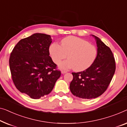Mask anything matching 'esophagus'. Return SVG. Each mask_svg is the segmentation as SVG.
Listing matches in <instances>:
<instances>
[{"mask_svg":"<svg viewBox=\"0 0 127 127\" xmlns=\"http://www.w3.org/2000/svg\"><path fill=\"white\" fill-rule=\"evenodd\" d=\"M67 71H64V70H62V73H63V74H64V73H67Z\"/></svg>","mask_w":127,"mask_h":127,"instance_id":"esophagus-1","label":"esophagus"}]
</instances>
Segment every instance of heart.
Returning <instances> with one entry per match:
<instances>
[{"label":"heart","mask_w":127,"mask_h":127,"mask_svg":"<svg viewBox=\"0 0 127 127\" xmlns=\"http://www.w3.org/2000/svg\"><path fill=\"white\" fill-rule=\"evenodd\" d=\"M49 52L53 62L59 63L67 58V60L59 64L60 68H74L83 71L90 67L95 61L97 50L94 45L80 37L69 36L62 40L61 45L53 43L49 47Z\"/></svg>","instance_id":"b5f03b06"}]
</instances>
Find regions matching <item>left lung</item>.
<instances>
[{"label":"left lung","instance_id":"left-lung-1","mask_svg":"<svg viewBox=\"0 0 127 127\" xmlns=\"http://www.w3.org/2000/svg\"><path fill=\"white\" fill-rule=\"evenodd\" d=\"M92 36L97 47L95 61L85 71L72 73L73 77L69 86L73 95L84 99L101 95L110 84L116 69L115 60L111 49L99 37Z\"/></svg>","mask_w":127,"mask_h":127}]
</instances>
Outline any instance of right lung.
<instances>
[{
  "label": "right lung",
  "instance_id": "add662e5",
  "mask_svg": "<svg viewBox=\"0 0 127 127\" xmlns=\"http://www.w3.org/2000/svg\"><path fill=\"white\" fill-rule=\"evenodd\" d=\"M50 35L34 33L20 40L9 59L13 82L22 93L32 99H40L52 91L61 75L50 56Z\"/></svg>",
  "mask_w": 127,
  "mask_h": 127
}]
</instances>
